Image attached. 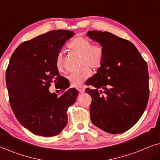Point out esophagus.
<instances>
[{
  "instance_id": "34e87169",
  "label": "esophagus",
  "mask_w": 160,
  "mask_h": 160,
  "mask_svg": "<svg viewBox=\"0 0 160 160\" xmlns=\"http://www.w3.org/2000/svg\"><path fill=\"white\" fill-rule=\"evenodd\" d=\"M77 89H78V91L79 92V93H83V92H84V91H85V88L83 85L77 87Z\"/></svg>"
}]
</instances>
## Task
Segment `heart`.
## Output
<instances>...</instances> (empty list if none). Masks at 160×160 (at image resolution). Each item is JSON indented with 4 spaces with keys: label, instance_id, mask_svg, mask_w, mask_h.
Instances as JSON below:
<instances>
[{
    "label": "heart",
    "instance_id": "obj_1",
    "mask_svg": "<svg viewBox=\"0 0 160 160\" xmlns=\"http://www.w3.org/2000/svg\"><path fill=\"white\" fill-rule=\"evenodd\" d=\"M68 48L72 51L81 54L80 66L82 68L77 71L73 72L68 76L72 86L78 87L88 79L92 74V70L98 69L103 62L104 52L99 45H92L91 41L86 37L76 36L68 43ZM55 67L60 72L64 71L63 58L61 53H59L55 59Z\"/></svg>",
    "mask_w": 160,
    "mask_h": 160
}]
</instances>
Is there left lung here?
Returning <instances> with one entry per match:
<instances>
[{
    "instance_id": "left-lung-1",
    "label": "left lung",
    "mask_w": 160,
    "mask_h": 160,
    "mask_svg": "<svg viewBox=\"0 0 160 160\" xmlns=\"http://www.w3.org/2000/svg\"><path fill=\"white\" fill-rule=\"evenodd\" d=\"M102 46L103 62L86 89L92 97L90 118L105 132L119 134L143 115L149 97L147 63L130 41L109 32L88 31Z\"/></svg>"
}]
</instances>
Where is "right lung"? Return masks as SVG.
Masks as SVG:
<instances>
[{
    "label": "right lung",
    "instance_id": "add662e5",
    "mask_svg": "<svg viewBox=\"0 0 160 160\" xmlns=\"http://www.w3.org/2000/svg\"><path fill=\"white\" fill-rule=\"evenodd\" d=\"M73 36L69 30H52L22 43L11 57L6 73L11 107L19 123L35 135L54 136L68 124L66 111L78 92L74 88L64 92L69 86L59 82L62 76L55 59ZM52 82L63 89L62 95L50 92Z\"/></svg>",
    "mask_w": 160,
    "mask_h": 160
}]
</instances>
